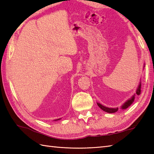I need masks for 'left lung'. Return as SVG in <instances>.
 <instances>
[{
	"label": "left lung",
	"mask_w": 154,
	"mask_h": 154,
	"mask_svg": "<svg viewBox=\"0 0 154 154\" xmlns=\"http://www.w3.org/2000/svg\"><path fill=\"white\" fill-rule=\"evenodd\" d=\"M144 67H145V63H144V65H143V69H144ZM141 82H142V81L140 80V83H139L138 87H137V89L136 91V93L133 94V95L131 97V98H130L128 100H127L126 102L124 103L122 106H121V107H120L121 110H125V109H128V108L133 103L134 101L136 94H137V95H139L140 93H141ZM97 103V105L99 106L100 109H101L104 111H105V112H106L108 113H114L119 110V108L118 107L109 108V107H106L105 106L103 105V104H101L99 103Z\"/></svg>",
	"instance_id": "left-lung-1"
}]
</instances>
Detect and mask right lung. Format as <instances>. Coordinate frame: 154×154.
<instances>
[{"label": "right lung", "mask_w": 154, "mask_h": 154, "mask_svg": "<svg viewBox=\"0 0 154 154\" xmlns=\"http://www.w3.org/2000/svg\"><path fill=\"white\" fill-rule=\"evenodd\" d=\"M61 119H56V120H55V121H57V120H60Z\"/></svg>", "instance_id": "obj_1"}]
</instances>
